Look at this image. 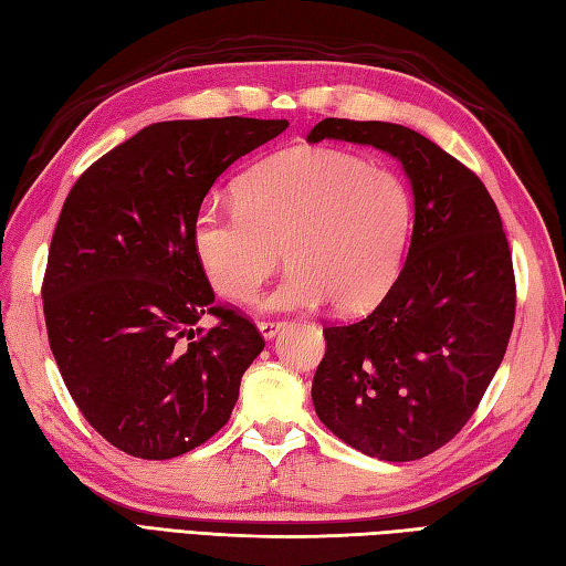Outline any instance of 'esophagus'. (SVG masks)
Returning a JSON list of instances; mask_svg holds the SVG:
<instances>
[{"instance_id":"esophagus-1","label":"esophagus","mask_w":566,"mask_h":566,"mask_svg":"<svg viewBox=\"0 0 566 566\" xmlns=\"http://www.w3.org/2000/svg\"><path fill=\"white\" fill-rule=\"evenodd\" d=\"M282 326H284V321H258V328L262 333V338H268V340L274 338Z\"/></svg>"}]
</instances>
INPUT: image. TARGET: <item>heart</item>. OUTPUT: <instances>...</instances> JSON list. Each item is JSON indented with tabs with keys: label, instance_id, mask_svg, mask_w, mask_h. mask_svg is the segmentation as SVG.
<instances>
[{
	"label": "heart",
	"instance_id": "b5f03b06",
	"mask_svg": "<svg viewBox=\"0 0 566 566\" xmlns=\"http://www.w3.org/2000/svg\"><path fill=\"white\" fill-rule=\"evenodd\" d=\"M413 226L403 179L331 148L270 155L235 182V207L203 203L191 248L211 290L233 304L258 296L280 260L292 264L264 308L359 314L389 292Z\"/></svg>",
	"mask_w": 566,
	"mask_h": 566
}]
</instances>
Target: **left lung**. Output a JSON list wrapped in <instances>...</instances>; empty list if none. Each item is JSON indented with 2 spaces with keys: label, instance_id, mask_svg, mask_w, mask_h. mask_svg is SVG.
Here are the masks:
<instances>
[{
  "label": "left lung",
  "instance_id": "1",
  "mask_svg": "<svg viewBox=\"0 0 566 566\" xmlns=\"http://www.w3.org/2000/svg\"><path fill=\"white\" fill-rule=\"evenodd\" d=\"M326 138L401 163L413 233L379 306L323 328L311 399L350 448L387 462L420 460L464 428L506 355L515 318L509 240L482 179L418 130L323 118L306 140Z\"/></svg>",
  "mask_w": 566,
  "mask_h": 566
}]
</instances>
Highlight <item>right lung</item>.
I'll list each match as a JSON object with an SVG mask.
<instances>
[{
	"label": "right lung",
	"instance_id": "add662e5",
	"mask_svg": "<svg viewBox=\"0 0 566 566\" xmlns=\"http://www.w3.org/2000/svg\"><path fill=\"white\" fill-rule=\"evenodd\" d=\"M286 118L160 122L80 175L43 276L53 357L87 423L140 460H170L219 432L264 340L213 302L191 221L238 158ZM203 315L217 318L201 329Z\"/></svg>",
	"mask_w": 566,
	"mask_h": 566
}]
</instances>
